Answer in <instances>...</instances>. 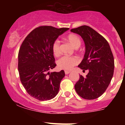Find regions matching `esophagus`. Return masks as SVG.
Here are the masks:
<instances>
[{"label": "esophagus", "mask_w": 125, "mask_h": 125, "mask_svg": "<svg viewBox=\"0 0 125 125\" xmlns=\"http://www.w3.org/2000/svg\"><path fill=\"white\" fill-rule=\"evenodd\" d=\"M64 73H65L66 74H68L69 73H71V71H66L65 72H64Z\"/></svg>", "instance_id": "esophagus-1"}]
</instances>
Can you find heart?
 I'll return each mask as SVG.
<instances>
[{
  "label": "heart",
  "instance_id": "b5f03b06",
  "mask_svg": "<svg viewBox=\"0 0 125 125\" xmlns=\"http://www.w3.org/2000/svg\"><path fill=\"white\" fill-rule=\"evenodd\" d=\"M65 40L68 42L74 48L77 49L81 45V40L78 36L75 34H69L65 38ZM53 54L54 56H58L61 53L60 50V43L59 41H55L52 44V47ZM79 63L78 59L76 57H62L58 61L57 64L59 69L65 71H70L73 67Z\"/></svg>",
  "mask_w": 125,
  "mask_h": 125
}]
</instances>
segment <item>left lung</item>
Here are the masks:
<instances>
[{
	"instance_id": "1",
	"label": "left lung",
	"mask_w": 125,
	"mask_h": 125,
	"mask_svg": "<svg viewBox=\"0 0 125 125\" xmlns=\"http://www.w3.org/2000/svg\"><path fill=\"white\" fill-rule=\"evenodd\" d=\"M71 31L83 40L85 53L78 67L84 71H89L85 77L80 75L74 88L82 98L94 99L105 92L112 79L115 64L111 49L106 40L88 26H82Z\"/></svg>"
}]
</instances>
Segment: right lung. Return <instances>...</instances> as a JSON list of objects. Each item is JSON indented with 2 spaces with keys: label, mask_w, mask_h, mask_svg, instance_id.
Segmentation results:
<instances>
[{
  "label": "right lung",
  "mask_w": 125,
  "mask_h": 125,
  "mask_svg": "<svg viewBox=\"0 0 125 125\" xmlns=\"http://www.w3.org/2000/svg\"><path fill=\"white\" fill-rule=\"evenodd\" d=\"M69 28L58 29L50 26L33 30L25 39L18 54V71L21 81L28 94L39 100L54 98L65 76L49 71L55 67L52 44L59 36Z\"/></svg>",
  "instance_id": "obj_1"
}]
</instances>
